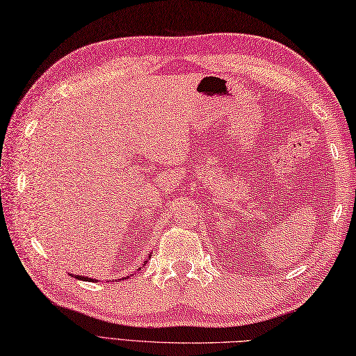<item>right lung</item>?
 <instances>
[{
    "instance_id": "add662e5",
    "label": "right lung",
    "mask_w": 356,
    "mask_h": 356,
    "mask_svg": "<svg viewBox=\"0 0 356 356\" xmlns=\"http://www.w3.org/2000/svg\"><path fill=\"white\" fill-rule=\"evenodd\" d=\"M144 266V264H143ZM74 278H76V280H83V281H97L95 278H89V277H84V275H74ZM122 280H126V277L122 278Z\"/></svg>"
}]
</instances>
